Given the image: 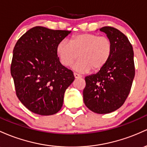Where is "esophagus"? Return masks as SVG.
Instances as JSON below:
<instances>
[{
  "label": "esophagus",
  "mask_w": 147,
  "mask_h": 147,
  "mask_svg": "<svg viewBox=\"0 0 147 147\" xmlns=\"http://www.w3.org/2000/svg\"><path fill=\"white\" fill-rule=\"evenodd\" d=\"M74 77H75V78H82V76L80 75V74H77V73H74Z\"/></svg>",
  "instance_id": "34e87169"
}]
</instances>
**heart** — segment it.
<instances>
[{
  "mask_svg": "<svg viewBox=\"0 0 147 147\" xmlns=\"http://www.w3.org/2000/svg\"><path fill=\"white\" fill-rule=\"evenodd\" d=\"M113 53L111 40L105 36L82 33L72 37L70 42L63 40L57 44V53L62 65L69 67L78 57L74 69L87 72L98 71L108 63Z\"/></svg>",
  "mask_w": 147,
  "mask_h": 147,
  "instance_id": "heart-1",
  "label": "heart"
}]
</instances>
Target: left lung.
<instances>
[{
  "label": "left lung",
  "mask_w": 147,
  "mask_h": 147,
  "mask_svg": "<svg viewBox=\"0 0 147 147\" xmlns=\"http://www.w3.org/2000/svg\"><path fill=\"white\" fill-rule=\"evenodd\" d=\"M100 31L111 40L113 53L98 73L85 77L83 100L94 113L107 114L119 108L129 94L135 76L134 53L121 31L110 26L101 28Z\"/></svg>",
  "instance_id": "1"
}]
</instances>
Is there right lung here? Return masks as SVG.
<instances>
[{"mask_svg":"<svg viewBox=\"0 0 147 147\" xmlns=\"http://www.w3.org/2000/svg\"><path fill=\"white\" fill-rule=\"evenodd\" d=\"M71 31L36 26L23 34L13 50L11 75L17 97L40 115L57 113L74 80L73 72L60 63L57 46Z\"/></svg>","mask_w":147,"mask_h":147,"instance_id":"1","label":"right lung"}]
</instances>
